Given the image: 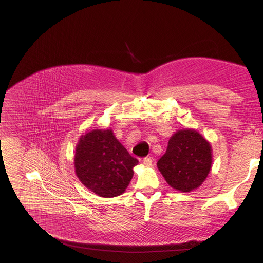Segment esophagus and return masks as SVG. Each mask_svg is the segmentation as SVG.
<instances>
[{"label":"esophagus","instance_id":"34e87169","mask_svg":"<svg viewBox=\"0 0 263 263\" xmlns=\"http://www.w3.org/2000/svg\"><path fill=\"white\" fill-rule=\"evenodd\" d=\"M142 163L145 166H152L153 164V158L152 157H145L142 159Z\"/></svg>","mask_w":263,"mask_h":263}]
</instances>
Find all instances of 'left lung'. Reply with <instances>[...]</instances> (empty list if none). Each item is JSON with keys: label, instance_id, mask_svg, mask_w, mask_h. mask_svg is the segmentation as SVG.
Listing matches in <instances>:
<instances>
[{"label": "left lung", "instance_id": "1", "mask_svg": "<svg viewBox=\"0 0 263 263\" xmlns=\"http://www.w3.org/2000/svg\"><path fill=\"white\" fill-rule=\"evenodd\" d=\"M211 146L197 131L176 132L170 139L165 154L157 166L173 189L182 193L199 187L211 167Z\"/></svg>", "mask_w": 263, "mask_h": 263}]
</instances>
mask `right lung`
Returning <instances> with one entry per match:
<instances>
[{
    "label": "right lung",
    "instance_id": "obj_1",
    "mask_svg": "<svg viewBox=\"0 0 263 263\" xmlns=\"http://www.w3.org/2000/svg\"><path fill=\"white\" fill-rule=\"evenodd\" d=\"M137 163L111 130H93L81 136L74 154V168L80 181L104 198L117 197L126 191Z\"/></svg>",
    "mask_w": 263,
    "mask_h": 263
}]
</instances>
